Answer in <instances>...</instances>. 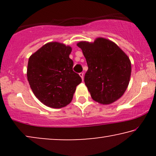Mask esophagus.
<instances>
[{
  "instance_id": "34e87169",
  "label": "esophagus",
  "mask_w": 156,
  "mask_h": 156,
  "mask_svg": "<svg viewBox=\"0 0 156 156\" xmlns=\"http://www.w3.org/2000/svg\"><path fill=\"white\" fill-rule=\"evenodd\" d=\"M80 76H81V78H82V81L84 80V73H83V72H81V73H80Z\"/></svg>"
}]
</instances>
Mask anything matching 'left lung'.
Returning <instances> with one entry per match:
<instances>
[{"instance_id": "1", "label": "left lung", "mask_w": 156, "mask_h": 156, "mask_svg": "<svg viewBox=\"0 0 156 156\" xmlns=\"http://www.w3.org/2000/svg\"><path fill=\"white\" fill-rule=\"evenodd\" d=\"M88 65L85 84L93 100L107 105L122 97L129 86L131 63L127 55L112 40L96 38L93 42L81 41Z\"/></svg>"}]
</instances>
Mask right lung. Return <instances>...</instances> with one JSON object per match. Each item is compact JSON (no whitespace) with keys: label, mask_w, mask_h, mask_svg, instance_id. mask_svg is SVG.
I'll return each instance as SVG.
<instances>
[{"label":"right lung","mask_w":156,"mask_h":156,"mask_svg":"<svg viewBox=\"0 0 156 156\" xmlns=\"http://www.w3.org/2000/svg\"><path fill=\"white\" fill-rule=\"evenodd\" d=\"M72 48L58 42L44 44L30 57L27 77L36 97L49 107H65L72 101L82 79L72 70Z\"/></svg>","instance_id":"right-lung-1"}]
</instances>
